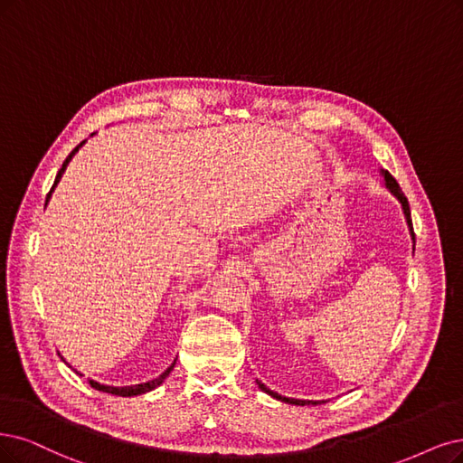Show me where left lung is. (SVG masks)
<instances>
[{"label":"left lung","mask_w":463,"mask_h":463,"mask_svg":"<svg viewBox=\"0 0 463 463\" xmlns=\"http://www.w3.org/2000/svg\"><path fill=\"white\" fill-rule=\"evenodd\" d=\"M380 174H382V177H383V184H385V188L387 191L395 196L397 200H399V203H401V208H402V213H404V219H406V225H408V231H410V236H412V242H414V246H416V238H414V229H412V219H410V205H408V200H406V196L402 194V191H401V186H399V183L395 181V177H392L387 169H380ZM255 383H258V387L261 389V391H265L267 395H270L272 399H277V401H282V402H288V404H298V406H305V404H313V406H317V404H322L324 401H305V399H289V397H282V395H279V392H275V391H270L265 383H261L260 380H255Z\"/></svg>","instance_id":"1"}]
</instances>
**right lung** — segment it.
Listing matches in <instances>:
<instances>
[{"instance_id": "right-lung-1", "label": "right lung", "mask_w": 463, "mask_h": 463, "mask_svg": "<svg viewBox=\"0 0 463 463\" xmlns=\"http://www.w3.org/2000/svg\"><path fill=\"white\" fill-rule=\"evenodd\" d=\"M95 135V133H93ZM91 135V137H93ZM88 143V141H81L71 154H68V158L64 160V164H62V167L59 169V174H57V177H55V183H53V186H51V191H49V194H47V200H45V205H47V202L51 200V194L55 193V188H57V184H59V181L62 179V175H64V171H66V167H68V164L72 162V158L76 156V152ZM61 354V353H59ZM62 361H64V356H61ZM66 363V361H64ZM175 363L177 361H174L171 363L160 375L158 378H154V380H150V382H145V383H135V385H124V387H116V385H105V383H99V382H95V380H90V385L93 387V389H97V391H102V392H110V395H118V397H137V395H143V392H148V391H152V389H156V387H160L162 383H164V380L167 378V375L171 373V370L175 368ZM68 364V363H66ZM71 366V364H68ZM72 368V366H71ZM76 373H80L78 370H74ZM81 375V373H80Z\"/></svg>"}]
</instances>
